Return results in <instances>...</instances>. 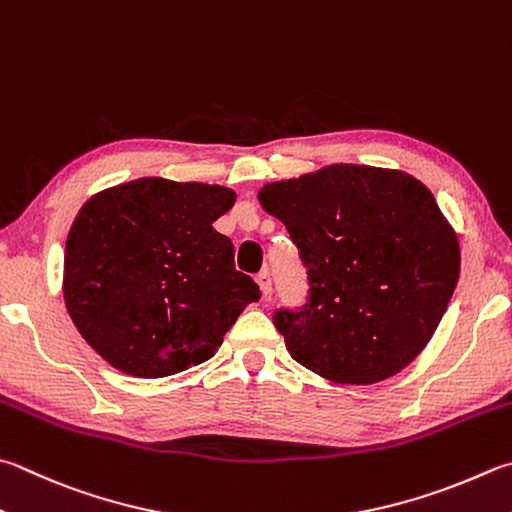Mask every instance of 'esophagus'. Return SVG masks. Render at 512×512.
Instances as JSON below:
<instances>
[{
	"mask_svg": "<svg viewBox=\"0 0 512 512\" xmlns=\"http://www.w3.org/2000/svg\"><path fill=\"white\" fill-rule=\"evenodd\" d=\"M256 283L260 287V292H263V296L272 294V274H269V269H260L256 274Z\"/></svg>",
	"mask_w": 512,
	"mask_h": 512,
	"instance_id": "obj_1",
	"label": "esophagus"
}]
</instances>
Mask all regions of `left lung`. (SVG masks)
I'll return each mask as SVG.
<instances>
[{
	"label": "left lung",
	"instance_id": "8db88e82",
	"mask_svg": "<svg viewBox=\"0 0 512 512\" xmlns=\"http://www.w3.org/2000/svg\"><path fill=\"white\" fill-rule=\"evenodd\" d=\"M307 269V296L276 310L292 359L334 383L401 372L432 339L459 281V240L403 171L330 165L258 191Z\"/></svg>",
	"mask_w": 512,
	"mask_h": 512
}]
</instances>
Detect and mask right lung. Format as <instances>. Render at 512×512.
Segmentation results:
<instances>
[{
	"label": "right lung",
	"instance_id": "right-lung-1",
	"mask_svg": "<svg viewBox=\"0 0 512 512\" xmlns=\"http://www.w3.org/2000/svg\"><path fill=\"white\" fill-rule=\"evenodd\" d=\"M236 194L140 178L95 194L64 249V301L84 341L124 374L158 379L211 359L258 285L214 229Z\"/></svg>",
	"mask_w": 512,
	"mask_h": 512
}]
</instances>
